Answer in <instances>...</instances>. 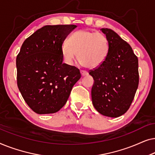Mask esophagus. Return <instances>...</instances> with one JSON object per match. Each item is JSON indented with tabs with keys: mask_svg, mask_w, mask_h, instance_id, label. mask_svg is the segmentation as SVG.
Listing matches in <instances>:
<instances>
[{
	"mask_svg": "<svg viewBox=\"0 0 155 155\" xmlns=\"http://www.w3.org/2000/svg\"><path fill=\"white\" fill-rule=\"evenodd\" d=\"M81 75L82 76H85L87 75H88V72L86 71H81Z\"/></svg>",
	"mask_w": 155,
	"mask_h": 155,
	"instance_id": "1",
	"label": "esophagus"
}]
</instances>
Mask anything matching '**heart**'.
<instances>
[{"mask_svg":"<svg viewBox=\"0 0 155 155\" xmlns=\"http://www.w3.org/2000/svg\"><path fill=\"white\" fill-rule=\"evenodd\" d=\"M109 50V40L103 33L81 29L72 34L68 44H63L61 54L65 62L71 65L78 53L80 64L87 68H96L106 60Z\"/></svg>","mask_w":155,"mask_h":155,"instance_id":"heart-1","label":"heart"}]
</instances>
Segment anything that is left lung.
<instances>
[{"label": "left lung", "instance_id": "left-lung-1", "mask_svg": "<svg viewBox=\"0 0 155 155\" xmlns=\"http://www.w3.org/2000/svg\"><path fill=\"white\" fill-rule=\"evenodd\" d=\"M109 42V54L100 66L90 71L94 78L92 104L104 116L116 118L128 111L138 87V59L118 34L101 29Z\"/></svg>", "mask_w": 155, "mask_h": 155}]
</instances>
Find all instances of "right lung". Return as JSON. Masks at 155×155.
Instances as JSON below:
<instances>
[{
    "label": "right lung",
    "instance_id": "1",
    "mask_svg": "<svg viewBox=\"0 0 155 155\" xmlns=\"http://www.w3.org/2000/svg\"><path fill=\"white\" fill-rule=\"evenodd\" d=\"M74 25H46L23 42L17 56V83L23 99L39 114H54L65 104L81 78L75 66L63 63L61 47Z\"/></svg>",
    "mask_w": 155,
    "mask_h": 155
}]
</instances>
